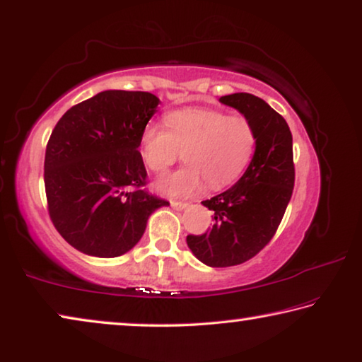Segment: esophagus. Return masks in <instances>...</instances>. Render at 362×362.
I'll return each instance as SVG.
<instances>
[{"instance_id":"esophagus-1","label":"esophagus","mask_w":362,"mask_h":362,"mask_svg":"<svg viewBox=\"0 0 362 362\" xmlns=\"http://www.w3.org/2000/svg\"><path fill=\"white\" fill-rule=\"evenodd\" d=\"M170 204H171V206H173L175 210H185L186 206L189 205L187 202H177V200H171Z\"/></svg>"}]
</instances>
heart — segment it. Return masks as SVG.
Instances as JSON below:
<instances>
[{"label":"heart","mask_w":362,"mask_h":362,"mask_svg":"<svg viewBox=\"0 0 362 362\" xmlns=\"http://www.w3.org/2000/svg\"><path fill=\"white\" fill-rule=\"evenodd\" d=\"M165 125L149 123L141 133V157L157 175L167 171L182 152L187 165L156 182L160 192L185 197L210 189H223L239 180L257 146L255 128L240 115L220 109L192 107L170 112Z\"/></svg>","instance_id":"b5f03b06"}]
</instances>
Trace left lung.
<instances>
[{
    "label": "left lung",
    "mask_w": 362,
    "mask_h": 362,
    "mask_svg": "<svg viewBox=\"0 0 362 362\" xmlns=\"http://www.w3.org/2000/svg\"><path fill=\"white\" fill-rule=\"evenodd\" d=\"M220 103L250 120L257 146L240 180L228 191L202 202L215 213L211 229L186 239L195 258L211 268L245 263L269 244L295 182L292 133L284 117L248 93L228 94L220 98Z\"/></svg>",
    "instance_id": "left-lung-1"
}]
</instances>
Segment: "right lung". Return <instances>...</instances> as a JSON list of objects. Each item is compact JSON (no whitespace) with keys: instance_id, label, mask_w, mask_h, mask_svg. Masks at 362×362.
<instances>
[{"instance_id":"obj_1","label":"right lung","mask_w":362,"mask_h":362,"mask_svg":"<svg viewBox=\"0 0 362 362\" xmlns=\"http://www.w3.org/2000/svg\"><path fill=\"white\" fill-rule=\"evenodd\" d=\"M146 91L107 90L70 107L46 146L51 221L81 253L115 258L138 244L149 216L170 205L144 189L141 133L157 112Z\"/></svg>"}]
</instances>
